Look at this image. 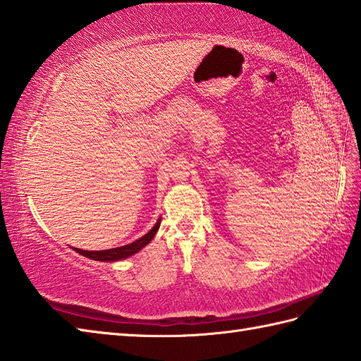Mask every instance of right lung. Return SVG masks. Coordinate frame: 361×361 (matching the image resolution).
I'll return each instance as SVG.
<instances>
[{
  "label": "right lung",
  "instance_id": "right-lung-1",
  "mask_svg": "<svg viewBox=\"0 0 361 361\" xmlns=\"http://www.w3.org/2000/svg\"><path fill=\"white\" fill-rule=\"evenodd\" d=\"M159 224H161V220H158L157 224H155V226H153L147 234L142 235L141 239L135 240L133 243L124 245V247L111 248V250H104V251H83V250L75 248V251H78L79 255L88 257V259L104 260V262H114V260H119V259H127L128 256H132V255H135V252L142 250L145 245H147L153 239V237H155L158 228H159Z\"/></svg>",
  "mask_w": 361,
  "mask_h": 361
}]
</instances>
